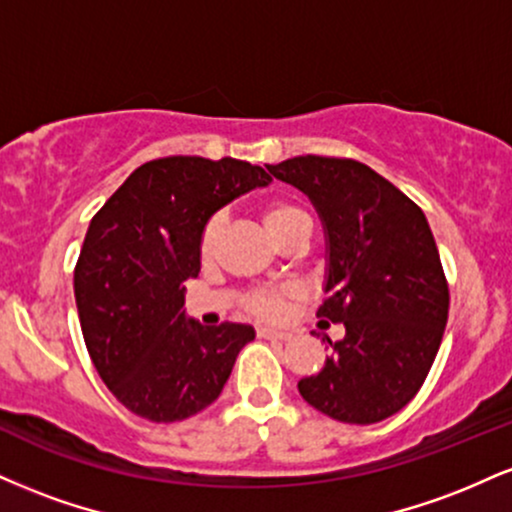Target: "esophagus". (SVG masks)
I'll return each instance as SVG.
<instances>
[{"label": "esophagus", "mask_w": 512, "mask_h": 512, "mask_svg": "<svg viewBox=\"0 0 512 512\" xmlns=\"http://www.w3.org/2000/svg\"><path fill=\"white\" fill-rule=\"evenodd\" d=\"M257 337H260V339H274V342H289L291 334L289 332H279V330H269V327H260V330H257Z\"/></svg>", "instance_id": "1"}]
</instances>
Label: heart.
Returning <instances> with one entry per match:
<instances>
[{"instance_id":"b5f03b06","label":"heart","mask_w":512,"mask_h":512,"mask_svg":"<svg viewBox=\"0 0 512 512\" xmlns=\"http://www.w3.org/2000/svg\"><path fill=\"white\" fill-rule=\"evenodd\" d=\"M260 216H262L264 228L269 231V236L274 238V243L276 238L284 236V233L291 231V228L310 226L308 214H305L301 204H296L293 199H286V197L267 199V202L262 204ZM219 228H221V219L219 216H214V219L207 221L202 236H199V257H202L204 262L214 257L216 243H219ZM245 308H248L252 315L262 317V320H279L286 308V293L284 291H252L248 293V298H245Z\"/></svg>"}]
</instances>
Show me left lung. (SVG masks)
<instances>
[{
    "label": "left lung",
    "instance_id": "1",
    "mask_svg": "<svg viewBox=\"0 0 512 512\" xmlns=\"http://www.w3.org/2000/svg\"><path fill=\"white\" fill-rule=\"evenodd\" d=\"M308 195L327 236L317 317L344 322L320 373L298 392L344 424H378L414 399L436 361L450 293L424 211L351 158L296 156L267 166Z\"/></svg>",
    "mask_w": 512,
    "mask_h": 512
}]
</instances>
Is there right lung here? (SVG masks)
<instances>
[{
    "instance_id": "obj_1",
    "label": "right lung",
    "mask_w": 512,
    "mask_h": 512,
    "mask_svg": "<svg viewBox=\"0 0 512 512\" xmlns=\"http://www.w3.org/2000/svg\"><path fill=\"white\" fill-rule=\"evenodd\" d=\"M272 182L238 158L168 156L144 163L91 219L74 269L93 366L132 414L173 424L221 395L250 325L202 327L185 315L199 236L228 202Z\"/></svg>"
}]
</instances>
